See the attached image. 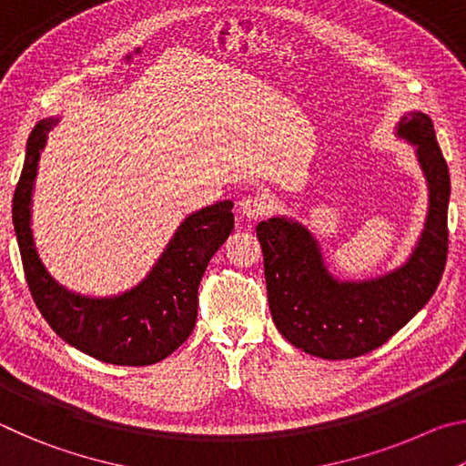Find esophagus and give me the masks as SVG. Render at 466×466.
I'll return each instance as SVG.
<instances>
[{
	"mask_svg": "<svg viewBox=\"0 0 466 466\" xmlns=\"http://www.w3.org/2000/svg\"><path fill=\"white\" fill-rule=\"evenodd\" d=\"M238 211L244 218L257 219V218L269 214V201H267L261 195H248L238 203Z\"/></svg>",
	"mask_w": 466,
	"mask_h": 466,
	"instance_id": "34e87169",
	"label": "esophagus"
}]
</instances>
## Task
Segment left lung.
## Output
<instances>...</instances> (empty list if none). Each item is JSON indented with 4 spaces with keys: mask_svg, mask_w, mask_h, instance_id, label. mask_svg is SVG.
<instances>
[{
    "mask_svg": "<svg viewBox=\"0 0 466 466\" xmlns=\"http://www.w3.org/2000/svg\"><path fill=\"white\" fill-rule=\"evenodd\" d=\"M394 136L413 147L428 187L423 228L399 267L376 278L343 279L302 222L273 216L257 226L275 327L310 356L351 360L380 347L430 302L444 273L451 175L433 123L421 110H409Z\"/></svg>",
    "mask_w": 466,
    "mask_h": 466,
    "instance_id": "8db88e82",
    "label": "left lung"
}]
</instances>
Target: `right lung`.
Segmentation results:
<instances>
[{
    "label": "right lung",
    "mask_w": 466,
    "mask_h": 466,
    "mask_svg": "<svg viewBox=\"0 0 466 466\" xmlns=\"http://www.w3.org/2000/svg\"><path fill=\"white\" fill-rule=\"evenodd\" d=\"M61 116L36 123L26 144L25 168L14 193L12 219L28 288L63 341L115 366H149L183 345L197 320V289L205 269L234 230L232 201L188 214L152 269L136 286L113 296H90L53 278L33 234V195L38 160Z\"/></svg>",
    "instance_id": "right-lung-1"
}]
</instances>
